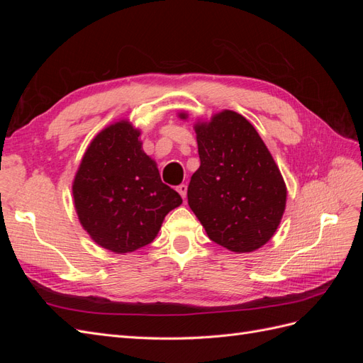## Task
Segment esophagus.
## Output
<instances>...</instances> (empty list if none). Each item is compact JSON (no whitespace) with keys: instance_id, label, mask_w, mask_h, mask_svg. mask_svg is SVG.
<instances>
[{"instance_id":"obj_1","label":"esophagus","mask_w":363,"mask_h":363,"mask_svg":"<svg viewBox=\"0 0 363 363\" xmlns=\"http://www.w3.org/2000/svg\"><path fill=\"white\" fill-rule=\"evenodd\" d=\"M177 192L182 195L183 200H186V194H188V184H184V183L179 184L177 186Z\"/></svg>"}]
</instances>
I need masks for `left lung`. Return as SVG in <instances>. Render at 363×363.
Masks as SVG:
<instances>
[{
  "mask_svg": "<svg viewBox=\"0 0 363 363\" xmlns=\"http://www.w3.org/2000/svg\"><path fill=\"white\" fill-rule=\"evenodd\" d=\"M195 131L201 164L188 186L192 212L207 236L230 251L250 252L265 245L286 206V186L267 145L232 111L196 124Z\"/></svg>",
  "mask_w": 363,
  "mask_h": 363,
  "instance_id": "1",
  "label": "left lung"
}]
</instances>
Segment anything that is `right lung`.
I'll return each instance as SVG.
<instances>
[{
    "label": "right lung",
    "mask_w": 363,
    "mask_h": 363,
    "mask_svg": "<svg viewBox=\"0 0 363 363\" xmlns=\"http://www.w3.org/2000/svg\"><path fill=\"white\" fill-rule=\"evenodd\" d=\"M139 135L125 121L104 128L86 150L72 184L82 225L118 255L151 244L163 218L182 204L142 151Z\"/></svg>",
    "instance_id": "right-lung-1"
}]
</instances>
